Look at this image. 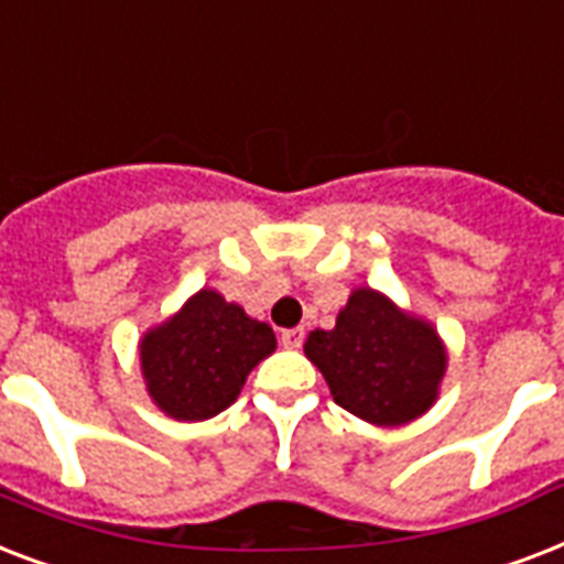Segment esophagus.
Wrapping results in <instances>:
<instances>
[{"label":"esophagus","mask_w":564,"mask_h":564,"mask_svg":"<svg viewBox=\"0 0 564 564\" xmlns=\"http://www.w3.org/2000/svg\"><path fill=\"white\" fill-rule=\"evenodd\" d=\"M301 343H304V327H290L281 334V345L286 351H299Z\"/></svg>","instance_id":"obj_1"}]
</instances>
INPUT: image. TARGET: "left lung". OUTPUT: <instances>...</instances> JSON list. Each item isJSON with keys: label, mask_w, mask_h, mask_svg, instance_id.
<instances>
[{"label": "left lung", "mask_w": 564, "mask_h": 564, "mask_svg": "<svg viewBox=\"0 0 564 564\" xmlns=\"http://www.w3.org/2000/svg\"><path fill=\"white\" fill-rule=\"evenodd\" d=\"M307 360L334 401L377 427H401L436 403L447 354L436 327L369 286L351 292L334 330H313Z\"/></svg>", "instance_id": "left-lung-1"}]
</instances>
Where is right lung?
I'll use <instances>...</instances> for the list:
<instances>
[{
    "label": "right lung",
    "mask_w": 564,
    "mask_h": 564,
    "mask_svg": "<svg viewBox=\"0 0 564 564\" xmlns=\"http://www.w3.org/2000/svg\"><path fill=\"white\" fill-rule=\"evenodd\" d=\"M274 345V330L265 322L216 290H198L175 316L140 339L145 389L172 419H213L237 401L248 371Z\"/></svg>",
    "instance_id": "right-lung-1"
}]
</instances>
